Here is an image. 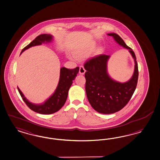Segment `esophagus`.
Returning <instances> with one entry per match:
<instances>
[{"label": "esophagus", "mask_w": 160, "mask_h": 160, "mask_svg": "<svg viewBox=\"0 0 160 160\" xmlns=\"http://www.w3.org/2000/svg\"><path fill=\"white\" fill-rule=\"evenodd\" d=\"M85 72H86V70H85V68H84V67H83V66H80L79 74H82V75H83V74L85 73Z\"/></svg>", "instance_id": "obj_1"}]
</instances>
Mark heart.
Here are the masks:
<instances>
[{"label": "heart", "instance_id": "heart-1", "mask_svg": "<svg viewBox=\"0 0 160 160\" xmlns=\"http://www.w3.org/2000/svg\"><path fill=\"white\" fill-rule=\"evenodd\" d=\"M95 48V45L92 44L88 47H86L81 49L77 50L76 52V56L77 57H82L84 55H88L90 54Z\"/></svg>", "mask_w": 160, "mask_h": 160}]
</instances>
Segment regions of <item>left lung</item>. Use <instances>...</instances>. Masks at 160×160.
<instances>
[{"instance_id":"8db88e82","label":"left lung","mask_w":160,"mask_h":160,"mask_svg":"<svg viewBox=\"0 0 160 160\" xmlns=\"http://www.w3.org/2000/svg\"><path fill=\"white\" fill-rule=\"evenodd\" d=\"M118 44L129 50L135 61V69L131 78L125 83L112 79L107 71V63L110 55L101 54L87 61L84 67L85 89L90 105L98 112L111 114L121 110L132 98L138 83V68L136 56L132 48L127 46L116 33H108Z\"/></svg>"}]
</instances>
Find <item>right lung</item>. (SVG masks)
I'll use <instances>...</instances> for the list:
<instances>
[{
  "label": "right lung",
  "instance_id": "obj_1",
  "mask_svg": "<svg viewBox=\"0 0 160 160\" xmlns=\"http://www.w3.org/2000/svg\"><path fill=\"white\" fill-rule=\"evenodd\" d=\"M52 40V36L50 34H41L38 36L30 44H28L22 50L21 54L25 50L35 45H41L44 42H50ZM20 54V55H21ZM79 71V67L74 69H69L62 67L60 69V80L54 93L44 103L35 105L29 102L24 96L22 92L18 87V90L26 105L34 112L44 115L54 113L58 111L64 106L66 102L68 92L71 87L72 81L77 76Z\"/></svg>",
  "mask_w": 160,
  "mask_h": 160
}]
</instances>
